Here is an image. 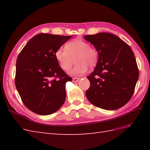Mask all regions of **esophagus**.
Wrapping results in <instances>:
<instances>
[{
    "label": "esophagus",
    "mask_w": 150,
    "mask_h": 150,
    "mask_svg": "<svg viewBox=\"0 0 150 150\" xmlns=\"http://www.w3.org/2000/svg\"><path fill=\"white\" fill-rule=\"evenodd\" d=\"M79 79V78H72V82H74V83L78 82Z\"/></svg>",
    "instance_id": "1"
}]
</instances>
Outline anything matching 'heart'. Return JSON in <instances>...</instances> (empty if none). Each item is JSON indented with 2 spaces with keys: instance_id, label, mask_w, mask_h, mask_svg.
I'll return each mask as SVG.
<instances>
[{
  "instance_id": "1",
  "label": "heart",
  "mask_w": 150,
  "mask_h": 150,
  "mask_svg": "<svg viewBox=\"0 0 150 150\" xmlns=\"http://www.w3.org/2000/svg\"><path fill=\"white\" fill-rule=\"evenodd\" d=\"M55 56L61 67L69 71L76 62L78 63L71 72L72 75L81 74L87 71L88 67L93 69L96 66L99 54L96 48L80 39H74L65 45V49H58Z\"/></svg>"
}]
</instances>
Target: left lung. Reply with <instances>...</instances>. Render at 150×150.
Instances as JSON below:
<instances>
[{
	"instance_id": "1",
	"label": "left lung",
	"mask_w": 150,
	"mask_h": 150,
	"mask_svg": "<svg viewBox=\"0 0 150 150\" xmlns=\"http://www.w3.org/2000/svg\"><path fill=\"white\" fill-rule=\"evenodd\" d=\"M84 38L98 51L94 71L87 78L90 87L86 95L95 106L115 110L133 96L139 78L137 61L130 47L117 36L107 33L86 35Z\"/></svg>"
}]
</instances>
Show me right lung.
Returning a JSON list of instances; mask_svg holds the SVG:
<instances>
[{
  "mask_svg": "<svg viewBox=\"0 0 150 150\" xmlns=\"http://www.w3.org/2000/svg\"><path fill=\"white\" fill-rule=\"evenodd\" d=\"M71 38L39 34L18 55L15 84L24 105L36 114H52L65 101L66 83L72 78L59 66L55 53Z\"/></svg>",
  "mask_w": 150,
  "mask_h": 150,
  "instance_id": "1",
  "label": "right lung"
}]
</instances>
